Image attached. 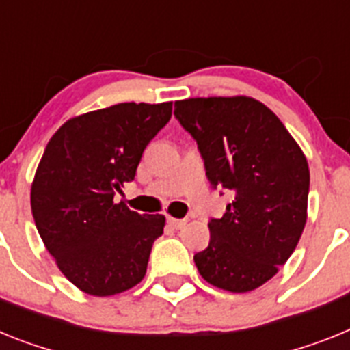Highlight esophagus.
Returning <instances> with one entry per match:
<instances>
[{
	"label": "esophagus",
	"mask_w": 350,
	"mask_h": 350,
	"mask_svg": "<svg viewBox=\"0 0 350 350\" xmlns=\"http://www.w3.org/2000/svg\"><path fill=\"white\" fill-rule=\"evenodd\" d=\"M167 224H169L172 229H181V227L187 226V220H179V218L169 217V218H167Z\"/></svg>",
	"instance_id": "obj_1"
}]
</instances>
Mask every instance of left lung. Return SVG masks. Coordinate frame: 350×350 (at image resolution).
I'll return each mask as SVG.
<instances>
[{"instance_id":"8db88e82","label":"left lung","mask_w":350,"mask_h":350,"mask_svg":"<svg viewBox=\"0 0 350 350\" xmlns=\"http://www.w3.org/2000/svg\"><path fill=\"white\" fill-rule=\"evenodd\" d=\"M197 141L213 188L232 193L211 218L209 245L193 255L200 276L229 293H250L278 273L306 224L310 171L305 153L275 112L250 96L174 103Z\"/></svg>"}]
</instances>
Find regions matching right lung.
Wrapping results in <instances>:
<instances>
[{
	"mask_svg": "<svg viewBox=\"0 0 350 350\" xmlns=\"http://www.w3.org/2000/svg\"><path fill=\"white\" fill-rule=\"evenodd\" d=\"M172 102L118 103L63 123L31 183L35 226L59 271L91 296L144 278L163 215H139L114 193L135 178L146 146L171 120Z\"/></svg>",
	"mask_w": 350,
	"mask_h": 350,
	"instance_id": "obj_1",
	"label": "right lung"
}]
</instances>
